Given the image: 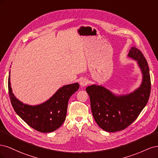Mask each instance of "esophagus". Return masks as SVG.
<instances>
[{
    "mask_svg": "<svg viewBox=\"0 0 158 158\" xmlns=\"http://www.w3.org/2000/svg\"><path fill=\"white\" fill-rule=\"evenodd\" d=\"M88 84H89V80L86 78H82L80 82V85L82 87L85 86V85H87Z\"/></svg>",
    "mask_w": 158,
    "mask_h": 158,
    "instance_id": "34e87169",
    "label": "esophagus"
}]
</instances>
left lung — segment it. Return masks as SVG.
<instances>
[{
    "label": "left lung",
    "instance_id": "8db88e82",
    "mask_svg": "<svg viewBox=\"0 0 158 158\" xmlns=\"http://www.w3.org/2000/svg\"><path fill=\"white\" fill-rule=\"evenodd\" d=\"M128 56L137 61L142 73L140 86L127 95H116L102 85L85 89L90 99L93 117L98 126L109 132L124 130L135 121L150 98L151 80L147 60L141 51L131 47Z\"/></svg>",
    "mask_w": 158,
    "mask_h": 158
}]
</instances>
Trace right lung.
Returning a JSON list of instances; mask_svg holds the SVG:
<instances>
[{
    "mask_svg": "<svg viewBox=\"0 0 158 158\" xmlns=\"http://www.w3.org/2000/svg\"><path fill=\"white\" fill-rule=\"evenodd\" d=\"M8 76V93L14 111L23 121L41 132H51L59 128L64 123L69 98L79 89L78 83L64 85L45 102L37 106H29L14 96Z\"/></svg>",
    "mask_w": 158,
    "mask_h": 158,
    "instance_id": "add662e5",
    "label": "right lung"
}]
</instances>
